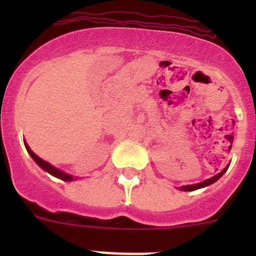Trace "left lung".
Listing matches in <instances>:
<instances>
[{
	"instance_id": "1",
	"label": "left lung",
	"mask_w": 256,
	"mask_h": 256,
	"mask_svg": "<svg viewBox=\"0 0 256 256\" xmlns=\"http://www.w3.org/2000/svg\"><path fill=\"white\" fill-rule=\"evenodd\" d=\"M227 168H228V166L227 168H223L219 174L214 175V176H211V178L206 179V180H203V182H199V183H194V184H186V186H180L178 187L179 190L180 191H194V190H198V188H203V187H206V186H210V184H212L214 182H216L220 176H222L224 172L227 171Z\"/></svg>"
}]
</instances>
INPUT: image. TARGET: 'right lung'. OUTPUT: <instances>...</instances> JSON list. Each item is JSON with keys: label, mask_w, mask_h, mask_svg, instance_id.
<instances>
[{"label": "right lung", "mask_w": 256, "mask_h": 256, "mask_svg": "<svg viewBox=\"0 0 256 256\" xmlns=\"http://www.w3.org/2000/svg\"><path fill=\"white\" fill-rule=\"evenodd\" d=\"M24 142H25V140H24ZM25 148L26 150H28V152L30 154V156L34 160V162H36V164H37L42 170H45L46 172H49L50 175H53V176H56V178L58 179H62V180H65V182H72V180H74V179H78V176H73V175L68 174V172H65V171L54 168L53 164H50L49 162L41 160L37 154H34V152L29 148V144H26V142H25Z\"/></svg>", "instance_id": "right-lung-1"}]
</instances>
